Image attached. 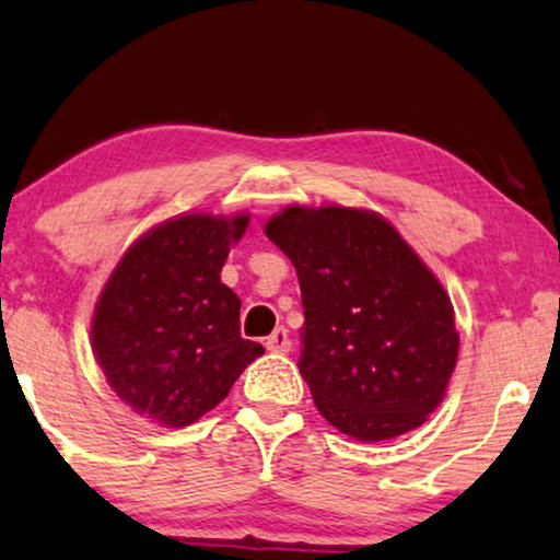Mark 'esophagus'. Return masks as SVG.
<instances>
[{
	"mask_svg": "<svg viewBox=\"0 0 560 560\" xmlns=\"http://www.w3.org/2000/svg\"><path fill=\"white\" fill-rule=\"evenodd\" d=\"M264 345H266V349H269L271 354H287L289 349H291V339H289L287 329L279 327L277 331L271 334V337H266Z\"/></svg>",
	"mask_w": 560,
	"mask_h": 560,
	"instance_id": "34e87169",
	"label": "esophagus"
}]
</instances>
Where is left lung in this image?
I'll use <instances>...</instances> for the list:
<instances>
[{
    "label": "left lung",
    "mask_w": 560,
    "mask_h": 560,
    "mask_svg": "<svg viewBox=\"0 0 560 560\" xmlns=\"http://www.w3.org/2000/svg\"><path fill=\"white\" fill-rule=\"evenodd\" d=\"M264 233L296 269L299 370L324 420L360 442L428 422L460 349L453 302L430 266L366 208L294 203L271 215Z\"/></svg>",
    "instance_id": "left-lung-1"
}]
</instances>
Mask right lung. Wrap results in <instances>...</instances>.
Returning a JSON list of instances; mask_svg holds the SVG:
<instances>
[{"instance_id":"1","label":"right lung","mask_w":560,"mask_h":560,"mask_svg":"<svg viewBox=\"0 0 560 560\" xmlns=\"http://www.w3.org/2000/svg\"><path fill=\"white\" fill-rule=\"evenodd\" d=\"M252 213H178L148 229L100 291L90 347L130 412L186 428L264 354L238 331L241 299L221 281Z\"/></svg>"}]
</instances>
